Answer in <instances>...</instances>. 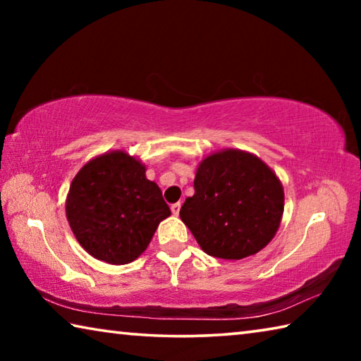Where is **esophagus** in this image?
I'll return each mask as SVG.
<instances>
[{"mask_svg": "<svg viewBox=\"0 0 361 361\" xmlns=\"http://www.w3.org/2000/svg\"><path fill=\"white\" fill-rule=\"evenodd\" d=\"M180 202H176V204H172V205H170V210H172V213H173V215H178V213H180Z\"/></svg>", "mask_w": 361, "mask_h": 361, "instance_id": "34e87169", "label": "esophagus"}]
</instances>
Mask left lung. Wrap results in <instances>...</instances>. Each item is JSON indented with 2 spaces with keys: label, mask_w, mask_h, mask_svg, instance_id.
<instances>
[{
  "label": "left lung",
  "mask_w": 361,
  "mask_h": 361,
  "mask_svg": "<svg viewBox=\"0 0 361 361\" xmlns=\"http://www.w3.org/2000/svg\"><path fill=\"white\" fill-rule=\"evenodd\" d=\"M283 200L282 183L259 157L224 149L199 164L180 216L207 255L242 259L274 239Z\"/></svg>",
  "instance_id": "1"
}]
</instances>
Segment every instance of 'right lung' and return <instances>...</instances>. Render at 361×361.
<instances>
[{
  "mask_svg": "<svg viewBox=\"0 0 361 361\" xmlns=\"http://www.w3.org/2000/svg\"><path fill=\"white\" fill-rule=\"evenodd\" d=\"M146 169L124 151L97 156L79 170L66 197V218L76 240L109 264L137 259L170 209Z\"/></svg>",
  "mask_w": 361,
  "mask_h": 361,
  "instance_id": "add662e5",
  "label": "right lung"
}]
</instances>
